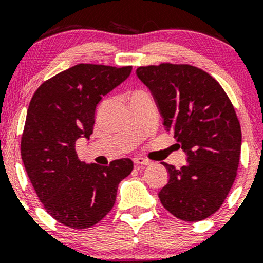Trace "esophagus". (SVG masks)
<instances>
[{"mask_svg":"<svg viewBox=\"0 0 263 263\" xmlns=\"http://www.w3.org/2000/svg\"><path fill=\"white\" fill-rule=\"evenodd\" d=\"M134 162H135V164H137V165H148L152 163L151 161H148V159L142 158V157H136V158H134Z\"/></svg>","mask_w":263,"mask_h":263,"instance_id":"1","label":"esophagus"}]
</instances>
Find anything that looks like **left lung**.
<instances>
[{
  "label": "left lung",
  "instance_id": "1",
  "mask_svg": "<svg viewBox=\"0 0 263 263\" xmlns=\"http://www.w3.org/2000/svg\"><path fill=\"white\" fill-rule=\"evenodd\" d=\"M136 74L186 155L179 170L162 162L170 179L159 200L184 221L209 218L228 197L240 162L241 128L230 99L213 77L192 65L140 66Z\"/></svg>",
  "mask_w": 263,
  "mask_h": 263
}]
</instances>
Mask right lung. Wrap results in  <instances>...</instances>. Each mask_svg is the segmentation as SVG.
Instances as JSON below:
<instances>
[{"label":"right lung","mask_w":263,"mask_h":263,"mask_svg":"<svg viewBox=\"0 0 263 263\" xmlns=\"http://www.w3.org/2000/svg\"><path fill=\"white\" fill-rule=\"evenodd\" d=\"M131 71L132 66L78 64L44 81L29 102L21 156L39 200L63 225L98 224L112 209L119 183L134 170L129 158L86 164L75 151L77 140L92 134L99 102Z\"/></svg>","instance_id":"add662e5"}]
</instances>
